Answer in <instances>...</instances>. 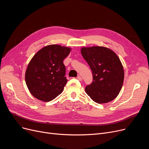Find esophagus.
Segmentation results:
<instances>
[{"instance_id":"obj_1","label":"esophagus","mask_w":149,"mask_h":149,"mask_svg":"<svg viewBox=\"0 0 149 149\" xmlns=\"http://www.w3.org/2000/svg\"><path fill=\"white\" fill-rule=\"evenodd\" d=\"M77 80H79V81H82V77L81 76H77Z\"/></svg>"}]
</instances>
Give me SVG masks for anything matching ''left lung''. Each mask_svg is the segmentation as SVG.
Instances as JSON below:
<instances>
[{
  "label": "left lung",
  "instance_id": "left-lung-1",
  "mask_svg": "<svg viewBox=\"0 0 149 149\" xmlns=\"http://www.w3.org/2000/svg\"><path fill=\"white\" fill-rule=\"evenodd\" d=\"M81 52L93 74V82L85 88L87 94L98 104L114 100L121 90L124 78L118 56L111 49L99 46L82 47Z\"/></svg>",
  "mask_w": 149,
  "mask_h": 149
}]
</instances>
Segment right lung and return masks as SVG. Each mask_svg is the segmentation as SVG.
<instances>
[{
    "label": "right lung",
    "instance_id": "add662e5",
    "mask_svg": "<svg viewBox=\"0 0 149 149\" xmlns=\"http://www.w3.org/2000/svg\"><path fill=\"white\" fill-rule=\"evenodd\" d=\"M70 51L68 47L49 45L35 54L25 72L26 84L34 97L48 102L62 93L67 82L63 61Z\"/></svg>",
    "mask_w": 149,
    "mask_h": 149
}]
</instances>
